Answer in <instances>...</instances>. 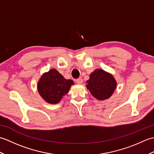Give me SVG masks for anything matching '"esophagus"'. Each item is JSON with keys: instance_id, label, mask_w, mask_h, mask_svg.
<instances>
[{"instance_id": "34e87169", "label": "esophagus", "mask_w": 154, "mask_h": 154, "mask_svg": "<svg viewBox=\"0 0 154 154\" xmlns=\"http://www.w3.org/2000/svg\"><path fill=\"white\" fill-rule=\"evenodd\" d=\"M76 83L77 84H81L83 83V79L82 78H79V79H76Z\"/></svg>"}]
</instances>
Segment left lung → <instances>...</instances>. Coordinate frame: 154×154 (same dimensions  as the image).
Segmentation results:
<instances>
[{
	"label": "left lung",
	"mask_w": 154,
	"mask_h": 154,
	"mask_svg": "<svg viewBox=\"0 0 154 154\" xmlns=\"http://www.w3.org/2000/svg\"><path fill=\"white\" fill-rule=\"evenodd\" d=\"M87 87L91 94L99 100H104L112 95L116 82L112 75L102 69H96L90 75Z\"/></svg>",
	"instance_id": "obj_1"
}]
</instances>
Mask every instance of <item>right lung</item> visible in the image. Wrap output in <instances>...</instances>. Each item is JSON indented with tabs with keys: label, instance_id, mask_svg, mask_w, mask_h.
I'll return each instance as SVG.
<instances>
[{
	"label": "right lung",
	"instance_id": "right-lung-1",
	"mask_svg": "<svg viewBox=\"0 0 154 154\" xmlns=\"http://www.w3.org/2000/svg\"><path fill=\"white\" fill-rule=\"evenodd\" d=\"M71 79H65L54 69L44 73L38 83V91L48 103L57 104L66 94L73 85Z\"/></svg>",
	"mask_w": 154,
	"mask_h": 154
}]
</instances>
